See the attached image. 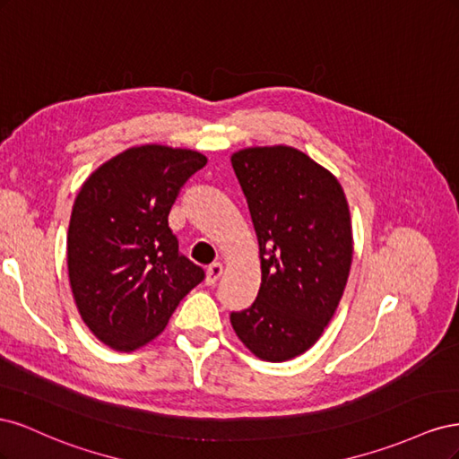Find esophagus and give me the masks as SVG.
<instances>
[{"label": "esophagus", "mask_w": 459, "mask_h": 459, "mask_svg": "<svg viewBox=\"0 0 459 459\" xmlns=\"http://www.w3.org/2000/svg\"><path fill=\"white\" fill-rule=\"evenodd\" d=\"M221 270H224V268H221L220 262L211 264V266L206 268V283H208V285H214V283L220 280Z\"/></svg>", "instance_id": "34e87169"}]
</instances>
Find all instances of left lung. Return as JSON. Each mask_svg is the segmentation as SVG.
I'll list each match as a JSON object with an SVG mask.
<instances>
[{"mask_svg":"<svg viewBox=\"0 0 459 459\" xmlns=\"http://www.w3.org/2000/svg\"><path fill=\"white\" fill-rule=\"evenodd\" d=\"M260 253V289L231 325L253 354L307 352L335 314L352 262L351 212L337 178L299 149L251 147L231 157Z\"/></svg>","mask_w":459,"mask_h":459,"instance_id":"obj_1","label":"left lung"}]
</instances>
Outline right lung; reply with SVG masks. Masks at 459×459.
I'll use <instances>...</instances> for the list:
<instances>
[{
    "mask_svg": "<svg viewBox=\"0 0 459 459\" xmlns=\"http://www.w3.org/2000/svg\"><path fill=\"white\" fill-rule=\"evenodd\" d=\"M204 164L197 151L132 147L100 166L78 193L68 277L84 324L117 351L155 339L179 300L204 280L169 226L179 191Z\"/></svg>",
    "mask_w": 459,
    "mask_h": 459,
    "instance_id": "obj_1",
    "label": "right lung"
}]
</instances>
